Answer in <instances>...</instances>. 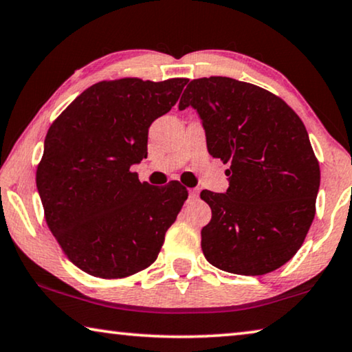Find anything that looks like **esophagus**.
<instances>
[{"label": "esophagus", "instance_id": "esophagus-1", "mask_svg": "<svg viewBox=\"0 0 352 352\" xmlns=\"http://www.w3.org/2000/svg\"><path fill=\"white\" fill-rule=\"evenodd\" d=\"M199 197V191L197 189H189V199L196 200Z\"/></svg>", "mask_w": 352, "mask_h": 352}]
</instances>
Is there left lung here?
Listing matches in <instances>:
<instances>
[{
    "label": "left lung",
    "instance_id": "obj_1",
    "mask_svg": "<svg viewBox=\"0 0 352 352\" xmlns=\"http://www.w3.org/2000/svg\"><path fill=\"white\" fill-rule=\"evenodd\" d=\"M188 106L202 119L208 153L230 164L224 194L200 192L211 208L205 258L232 274L276 271L315 217L320 164L302 120L266 89L227 76L192 80L178 109Z\"/></svg>",
    "mask_w": 352,
    "mask_h": 352
}]
</instances>
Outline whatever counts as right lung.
<instances>
[{
  "mask_svg": "<svg viewBox=\"0 0 352 352\" xmlns=\"http://www.w3.org/2000/svg\"><path fill=\"white\" fill-rule=\"evenodd\" d=\"M186 78H120L87 87L48 128L36 183L45 221L72 263L122 278L158 256L188 189L141 183L148 128L177 103Z\"/></svg>",
  "mask_w": 352,
  "mask_h": 352,
  "instance_id": "obj_1",
  "label": "right lung"
}]
</instances>
